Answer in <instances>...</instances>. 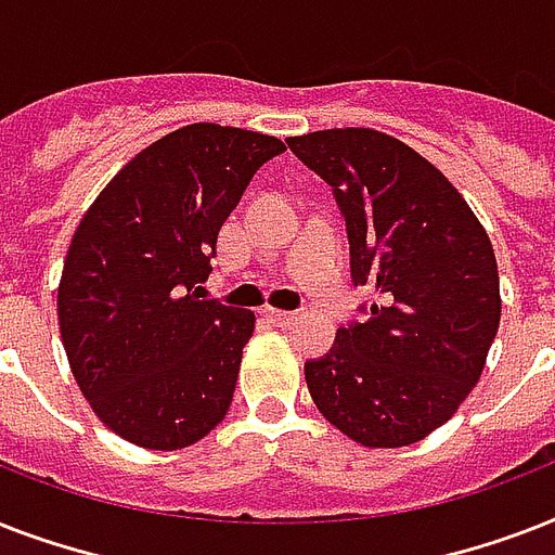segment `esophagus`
<instances>
[{
	"label": "esophagus",
	"instance_id": "34e87169",
	"mask_svg": "<svg viewBox=\"0 0 555 555\" xmlns=\"http://www.w3.org/2000/svg\"><path fill=\"white\" fill-rule=\"evenodd\" d=\"M264 317H268V320L273 322V325H279V328H291V325H294V322H296V313L276 311V308H268V311H264Z\"/></svg>",
	"mask_w": 555,
	"mask_h": 555
}]
</instances>
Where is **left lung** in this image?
<instances>
[{"instance_id": "8db88e82", "label": "left lung", "mask_w": 555, "mask_h": 555, "mask_svg": "<svg viewBox=\"0 0 555 555\" xmlns=\"http://www.w3.org/2000/svg\"><path fill=\"white\" fill-rule=\"evenodd\" d=\"M346 216L351 279L379 296L305 363L322 417L369 449L417 443L481 377L501 322L490 235L429 160L374 129L287 138Z\"/></svg>"}]
</instances>
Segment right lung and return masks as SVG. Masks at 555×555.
<instances>
[{
  "label": "right lung",
  "instance_id": "1",
  "mask_svg": "<svg viewBox=\"0 0 555 555\" xmlns=\"http://www.w3.org/2000/svg\"><path fill=\"white\" fill-rule=\"evenodd\" d=\"M273 134L192 124L138 152L86 209L56 291L77 386L108 429L184 449L224 421L256 317L201 299L218 230Z\"/></svg>",
  "mask_w": 555,
  "mask_h": 555
}]
</instances>
